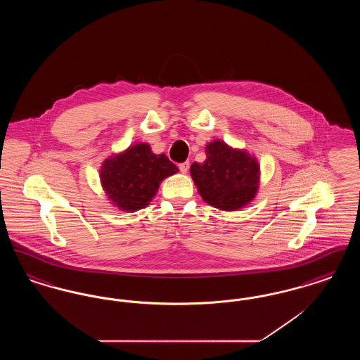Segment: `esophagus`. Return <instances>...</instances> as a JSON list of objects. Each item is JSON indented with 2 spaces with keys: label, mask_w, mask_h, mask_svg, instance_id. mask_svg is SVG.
I'll return each instance as SVG.
<instances>
[{
  "label": "esophagus",
  "mask_w": 360,
  "mask_h": 360,
  "mask_svg": "<svg viewBox=\"0 0 360 360\" xmlns=\"http://www.w3.org/2000/svg\"><path fill=\"white\" fill-rule=\"evenodd\" d=\"M188 166H190V163H188V162H184V163H179V165H178V167H179L181 172H188Z\"/></svg>",
  "instance_id": "esophagus-1"
}]
</instances>
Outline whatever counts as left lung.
<instances>
[{"mask_svg":"<svg viewBox=\"0 0 360 360\" xmlns=\"http://www.w3.org/2000/svg\"><path fill=\"white\" fill-rule=\"evenodd\" d=\"M190 172L204 201L221 210L239 209L257 193V160L219 140L206 146L205 160L194 162Z\"/></svg>","mask_w":360,"mask_h":360,"instance_id":"1","label":"left lung"}]
</instances>
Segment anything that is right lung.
Listing matches in <instances>:
<instances>
[{"label":"right lung","mask_w":360,"mask_h":360,"mask_svg":"<svg viewBox=\"0 0 360 360\" xmlns=\"http://www.w3.org/2000/svg\"><path fill=\"white\" fill-rule=\"evenodd\" d=\"M176 172L166 155L153 154L148 144H136L103 162L101 182L116 205L135 212L148 205L162 179Z\"/></svg>","instance_id":"1"}]
</instances>
